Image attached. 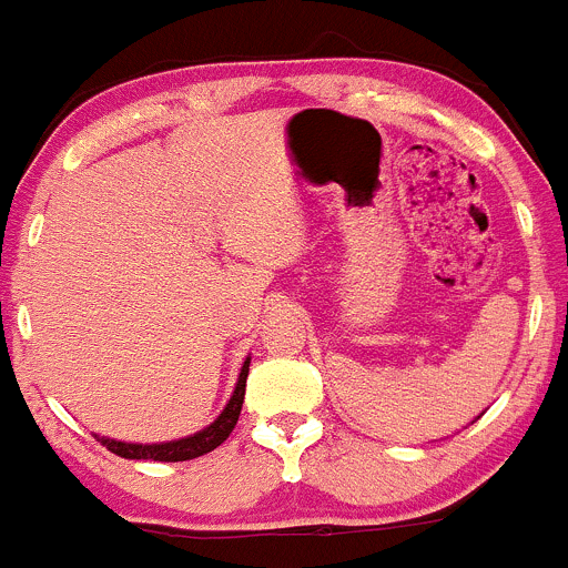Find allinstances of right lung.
Returning a JSON list of instances; mask_svg holds the SVG:
<instances>
[{
    "instance_id": "1",
    "label": "right lung",
    "mask_w": 568,
    "mask_h": 568,
    "mask_svg": "<svg viewBox=\"0 0 568 568\" xmlns=\"http://www.w3.org/2000/svg\"><path fill=\"white\" fill-rule=\"evenodd\" d=\"M247 374H250V359L242 365V374H239L236 390L233 398L227 400L225 412L211 423L209 428L197 432L194 437L175 439V443H162V445H134V443H118V439L99 437L101 445H106L114 456L120 459H151V462H189L197 459V456L211 454L216 445L225 443L231 437V432L236 428L239 415H242L244 404V387H247Z\"/></svg>"
}]
</instances>
